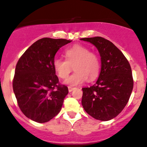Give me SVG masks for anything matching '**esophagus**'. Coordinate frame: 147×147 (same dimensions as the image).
<instances>
[{"instance_id": "esophagus-1", "label": "esophagus", "mask_w": 147, "mask_h": 147, "mask_svg": "<svg viewBox=\"0 0 147 147\" xmlns=\"http://www.w3.org/2000/svg\"><path fill=\"white\" fill-rule=\"evenodd\" d=\"M74 89H75V88H74V87H71V86H68V91H69V92H72V91H73Z\"/></svg>"}]
</instances>
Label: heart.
<instances>
[{"label": "heart", "instance_id": "heart-1", "mask_svg": "<svg viewBox=\"0 0 147 147\" xmlns=\"http://www.w3.org/2000/svg\"><path fill=\"white\" fill-rule=\"evenodd\" d=\"M66 60L55 58L53 68L58 78L65 79L75 69V72L66 79L65 84L75 86L84 83L86 80L92 81L97 78L100 71L99 58L88 48L75 45L65 51Z\"/></svg>", "mask_w": 147, "mask_h": 147}]
</instances>
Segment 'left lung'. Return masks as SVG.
Listing matches in <instances>:
<instances>
[{
  "mask_svg": "<svg viewBox=\"0 0 147 147\" xmlns=\"http://www.w3.org/2000/svg\"><path fill=\"white\" fill-rule=\"evenodd\" d=\"M96 47L101 61L99 77L95 84L82 88V104L96 120L115 118L127 103L133 89L130 65L112 42L101 36L80 38Z\"/></svg>",
  "mask_w": 147,
  "mask_h": 147,
  "instance_id": "left-lung-1",
  "label": "left lung"
}]
</instances>
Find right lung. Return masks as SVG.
Masks as SVG:
<instances>
[{
  "label": "right lung",
  "instance_id": "obj_1",
  "mask_svg": "<svg viewBox=\"0 0 147 147\" xmlns=\"http://www.w3.org/2000/svg\"><path fill=\"white\" fill-rule=\"evenodd\" d=\"M70 40L43 38L23 53L16 65L12 87L18 106L26 117L43 123L61 110L68 94L59 84L53 62L55 53Z\"/></svg>",
  "mask_w": 147,
  "mask_h": 147
}]
</instances>
